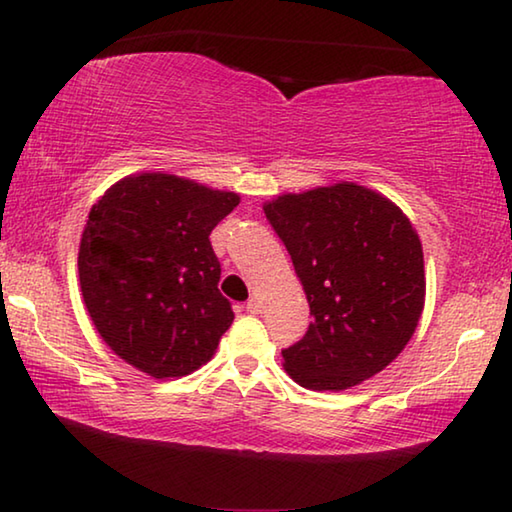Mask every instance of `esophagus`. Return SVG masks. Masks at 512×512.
<instances>
[{
	"label": "esophagus",
	"instance_id": "obj_1",
	"mask_svg": "<svg viewBox=\"0 0 512 512\" xmlns=\"http://www.w3.org/2000/svg\"><path fill=\"white\" fill-rule=\"evenodd\" d=\"M246 311H248V314H262V300L250 298V300L246 302Z\"/></svg>",
	"mask_w": 512,
	"mask_h": 512
}]
</instances>
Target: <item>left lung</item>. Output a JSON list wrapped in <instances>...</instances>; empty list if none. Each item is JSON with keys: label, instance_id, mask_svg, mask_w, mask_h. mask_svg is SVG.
I'll return each instance as SVG.
<instances>
[{"label": "left lung", "instance_id": "1", "mask_svg": "<svg viewBox=\"0 0 512 512\" xmlns=\"http://www.w3.org/2000/svg\"><path fill=\"white\" fill-rule=\"evenodd\" d=\"M264 214L287 246L314 320L282 350L311 391H345L397 359L424 309V257L406 214L357 183L282 194Z\"/></svg>", "mask_w": 512, "mask_h": 512}]
</instances>
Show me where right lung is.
<instances>
[{
  "mask_svg": "<svg viewBox=\"0 0 512 512\" xmlns=\"http://www.w3.org/2000/svg\"><path fill=\"white\" fill-rule=\"evenodd\" d=\"M239 205L173 173L121 178L92 205L79 280L94 327L119 359L155 379L185 377L214 357L232 325L210 235Z\"/></svg>",
  "mask_w": 512,
  "mask_h": 512,
  "instance_id": "right-lung-1",
  "label": "right lung"
}]
</instances>
